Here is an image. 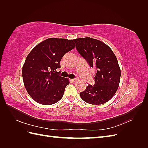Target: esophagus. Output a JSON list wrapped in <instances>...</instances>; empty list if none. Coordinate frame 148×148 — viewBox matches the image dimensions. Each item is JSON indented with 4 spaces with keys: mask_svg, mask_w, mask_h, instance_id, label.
Instances as JSON below:
<instances>
[{
    "mask_svg": "<svg viewBox=\"0 0 148 148\" xmlns=\"http://www.w3.org/2000/svg\"><path fill=\"white\" fill-rule=\"evenodd\" d=\"M77 79H78V77H76V78H74V79H72L71 80H72V81H76L77 80Z\"/></svg>",
    "mask_w": 148,
    "mask_h": 148,
    "instance_id": "esophagus-1",
    "label": "esophagus"
}]
</instances>
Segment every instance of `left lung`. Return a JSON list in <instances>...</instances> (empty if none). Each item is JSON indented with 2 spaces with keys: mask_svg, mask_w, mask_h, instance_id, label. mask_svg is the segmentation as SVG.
I'll list each match as a JSON object with an SVG mask.
<instances>
[{
  "mask_svg": "<svg viewBox=\"0 0 148 148\" xmlns=\"http://www.w3.org/2000/svg\"><path fill=\"white\" fill-rule=\"evenodd\" d=\"M79 54L96 69L94 85L88 84L80 96L90 104H102L114 96L119 86L121 70L114 53L105 43L91 37L74 39Z\"/></svg>",
  "mask_w": 148,
  "mask_h": 148,
  "instance_id": "left-lung-1",
  "label": "left lung"
}]
</instances>
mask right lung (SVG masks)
Returning <instances> with one entry per match:
<instances>
[{
    "label": "right lung",
    "instance_id": "right-lung-1",
    "mask_svg": "<svg viewBox=\"0 0 148 148\" xmlns=\"http://www.w3.org/2000/svg\"><path fill=\"white\" fill-rule=\"evenodd\" d=\"M74 40L49 38L38 44L27 56L22 69L25 87L37 103L51 105L60 100L69 84L56 70L66 53L73 49Z\"/></svg>",
    "mask_w": 148,
    "mask_h": 148
}]
</instances>
